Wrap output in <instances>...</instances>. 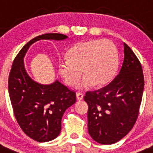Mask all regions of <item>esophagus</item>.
I'll list each match as a JSON object with an SVG mask.
<instances>
[{
  "label": "esophagus",
  "instance_id": "obj_1",
  "mask_svg": "<svg viewBox=\"0 0 153 153\" xmlns=\"http://www.w3.org/2000/svg\"><path fill=\"white\" fill-rule=\"evenodd\" d=\"M76 97L78 100H83V93L82 92H77Z\"/></svg>",
  "mask_w": 153,
  "mask_h": 153
}]
</instances>
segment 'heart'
Masks as SVG:
<instances>
[{
	"instance_id": "obj_1",
	"label": "heart",
	"mask_w": 153,
	"mask_h": 153,
	"mask_svg": "<svg viewBox=\"0 0 153 153\" xmlns=\"http://www.w3.org/2000/svg\"><path fill=\"white\" fill-rule=\"evenodd\" d=\"M117 60V51L111 41L90 39L73 46L67 53V59L59 62L58 71L65 82L70 86L76 84L82 72L84 78L79 83V88L93 85L102 87L114 78Z\"/></svg>"
}]
</instances>
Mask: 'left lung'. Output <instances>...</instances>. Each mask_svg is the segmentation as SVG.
Returning <instances> with one entry per match:
<instances>
[{
  "instance_id": "1",
  "label": "left lung",
  "mask_w": 153,
  "mask_h": 153,
  "mask_svg": "<svg viewBox=\"0 0 153 153\" xmlns=\"http://www.w3.org/2000/svg\"><path fill=\"white\" fill-rule=\"evenodd\" d=\"M124 61L114 80L98 90L88 91V133L96 142L110 145L132 129L138 118L144 90L142 65L124 43Z\"/></svg>"
}]
</instances>
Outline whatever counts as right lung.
Listing matches in <instances>:
<instances>
[{
  "mask_svg": "<svg viewBox=\"0 0 153 153\" xmlns=\"http://www.w3.org/2000/svg\"><path fill=\"white\" fill-rule=\"evenodd\" d=\"M67 38L60 33H46L31 39L15 57L9 73V96L16 120L24 133L36 142H49L59 135L63 114L76 102V93L57 80L51 85L34 82L25 71L23 58L39 39Z\"/></svg>",
  "mask_w": 153,
  "mask_h": 153,
  "instance_id": "right-lung-1",
  "label": "right lung"
}]
</instances>
